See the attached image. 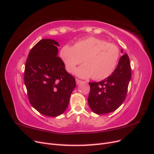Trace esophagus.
<instances>
[{"mask_svg": "<svg viewBox=\"0 0 154 154\" xmlns=\"http://www.w3.org/2000/svg\"><path fill=\"white\" fill-rule=\"evenodd\" d=\"M76 84H79L80 83H81L82 81H81V80H79V79H76Z\"/></svg>", "mask_w": 154, "mask_h": 154, "instance_id": "1", "label": "esophagus"}]
</instances>
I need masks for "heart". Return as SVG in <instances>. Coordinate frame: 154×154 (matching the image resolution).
Instances as JSON below:
<instances>
[{
    "label": "heart",
    "instance_id": "1",
    "mask_svg": "<svg viewBox=\"0 0 154 154\" xmlns=\"http://www.w3.org/2000/svg\"><path fill=\"white\" fill-rule=\"evenodd\" d=\"M60 57L68 72L73 73L76 66L85 63L77 69L81 77H93L102 80L109 76L116 66L120 51L116 45L107 43L95 37H88L75 42L74 46L65 45L61 49Z\"/></svg>",
    "mask_w": 154,
    "mask_h": 154
}]
</instances>
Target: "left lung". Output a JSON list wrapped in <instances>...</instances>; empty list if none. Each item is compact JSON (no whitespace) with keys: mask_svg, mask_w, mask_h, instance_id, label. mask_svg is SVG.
Segmentation results:
<instances>
[{"mask_svg":"<svg viewBox=\"0 0 154 154\" xmlns=\"http://www.w3.org/2000/svg\"><path fill=\"white\" fill-rule=\"evenodd\" d=\"M131 78L129 57L125 54L120 58L116 68L111 75L100 82H89L90 92L88 102L91 109L97 115L117 109L126 98Z\"/></svg>","mask_w":154,"mask_h":154,"instance_id":"1","label":"left lung"}]
</instances>
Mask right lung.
Segmentation results:
<instances>
[{"mask_svg":"<svg viewBox=\"0 0 154 154\" xmlns=\"http://www.w3.org/2000/svg\"><path fill=\"white\" fill-rule=\"evenodd\" d=\"M59 43L54 39L38 42L29 52L24 82L32 106L43 115L56 117L67 108L76 86L75 79L57 56Z\"/></svg>","mask_w":154,"mask_h":154,"instance_id":"obj_1","label":"right lung"}]
</instances>
